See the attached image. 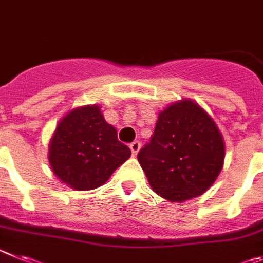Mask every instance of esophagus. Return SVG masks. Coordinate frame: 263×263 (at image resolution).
Returning a JSON list of instances; mask_svg holds the SVG:
<instances>
[{"instance_id":"obj_1","label":"esophagus","mask_w":263,"mask_h":263,"mask_svg":"<svg viewBox=\"0 0 263 263\" xmlns=\"http://www.w3.org/2000/svg\"><path fill=\"white\" fill-rule=\"evenodd\" d=\"M140 146H141L140 141H137V140H136V141H134V143H131V145H129V148H131L132 155L136 156L137 152H139V149H140Z\"/></svg>"}]
</instances>
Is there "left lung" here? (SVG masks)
Instances as JSON below:
<instances>
[{
    "mask_svg": "<svg viewBox=\"0 0 263 263\" xmlns=\"http://www.w3.org/2000/svg\"><path fill=\"white\" fill-rule=\"evenodd\" d=\"M223 136L207 112L182 101L160 112L149 143L137 153L151 187L172 202L202 195L223 167Z\"/></svg>",
    "mask_w": 263,
    "mask_h": 263,
    "instance_id": "obj_1",
    "label": "left lung"
}]
</instances>
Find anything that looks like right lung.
Returning a JSON list of instances; mask_svg holds the SVG:
<instances>
[{
  "mask_svg": "<svg viewBox=\"0 0 263 263\" xmlns=\"http://www.w3.org/2000/svg\"><path fill=\"white\" fill-rule=\"evenodd\" d=\"M131 156L98 106L76 108L61 119L49 144V164L61 182L85 191L102 186Z\"/></svg>",
  "mask_w": 263,
  "mask_h": 263,
  "instance_id": "add662e5",
  "label": "right lung"
}]
</instances>
